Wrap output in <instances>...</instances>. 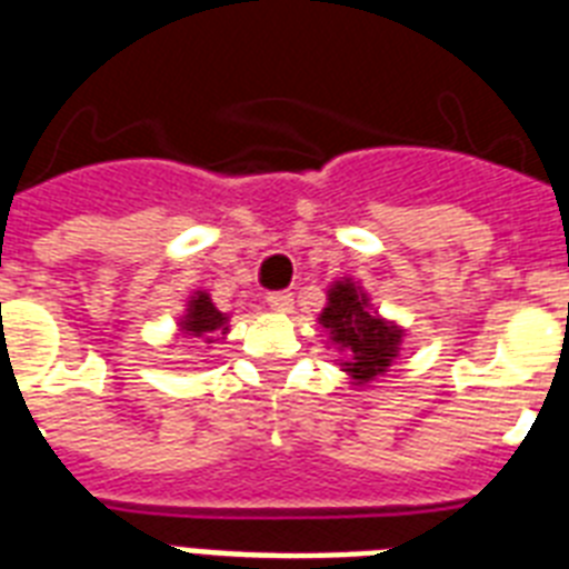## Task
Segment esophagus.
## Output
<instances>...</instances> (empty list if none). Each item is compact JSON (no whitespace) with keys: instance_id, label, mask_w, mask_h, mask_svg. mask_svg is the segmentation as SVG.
<instances>
[{"instance_id":"34e87169","label":"esophagus","mask_w":569,"mask_h":569,"mask_svg":"<svg viewBox=\"0 0 569 569\" xmlns=\"http://www.w3.org/2000/svg\"><path fill=\"white\" fill-rule=\"evenodd\" d=\"M266 303H269L274 312H292V309H295L292 292H269Z\"/></svg>"}]
</instances>
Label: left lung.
Wrapping results in <instances>:
<instances>
[{
  "instance_id": "left-lung-1",
  "label": "left lung",
  "mask_w": 569,
  "mask_h": 569,
  "mask_svg": "<svg viewBox=\"0 0 569 569\" xmlns=\"http://www.w3.org/2000/svg\"><path fill=\"white\" fill-rule=\"evenodd\" d=\"M330 303L325 307L318 325L330 330V339L348 350V371L357 382H371L397 357V345L403 332L386 325L368 309V298L350 280H339L330 289Z\"/></svg>"
}]
</instances>
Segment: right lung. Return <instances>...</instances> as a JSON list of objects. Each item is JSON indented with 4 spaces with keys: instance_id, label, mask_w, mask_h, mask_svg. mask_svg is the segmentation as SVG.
<instances>
[{
    "instance_id": "right-lung-1",
    "label": "right lung",
    "mask_w": 569,
    "mask_h": 569,
    "mask_svg": "<svg viewBox=\"0 0 569 569\" xmlns=\"http://www.w3.org/2000/svg\"><path fill=\"white\" fill-rule=\"evenodd\" d=\"M224 325H228L224 312L212 307V300L204 292H198L196 298L189 300V312L183 318V330L189 336H207L210 339V332H224Z\"/></svg>"
}]
</instances>
